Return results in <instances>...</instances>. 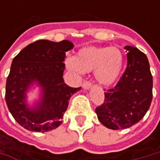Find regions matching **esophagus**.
Here are the masks:
<instances>
[{
	"label": "esophagus",
	"instance_id": "esophagus-1",
	"mask_svg": "<svg viewBox=\"0 0 160 160\" xmlns=\"http://www.w3.org/2000/svg\"><path fill=\"white\" fill-rule=\"evenodd\" d=\"M91 86H92V83L88 82V81H85V82H83V88L84 90H89L91 88Z\"/></svg>",
	"mask_w": 160,
	"mask_h": 160
}]
</instances>
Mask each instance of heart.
I'll return each instance as SVG.
<instances>
[{"instance_id": "obj_1", "label": "heart", "mask_w": 160, "mask_h": 160, "mask_svg": "<svg viewBox=\"0 0 160 160\" xmlns=\"http://www.w3.org/2000/svg\"><path fill=\"white\" fill-rule=\"evenodd\" d=\"M68 70L82 74L93 71L95 80L102 85H111L119 79L124 67V55L117 47H83L77 57H68Z\"/></svg>"}]
</instances>
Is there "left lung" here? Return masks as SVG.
<instances>
[{
    "label": "left lung",
    "instance_id": "1",
    "mask_svg": "<svg viewBox=\"0 0 160 160\" xmlns=\"http://www.w3.org/2000/svg\"><path fill=\"white\" fill-rule=\"evenodd\" d=\"M127 67L113 89L105 92L103 104L96 108L98 119L108 129L135 125L149 110L152 101V76L147 56L137 48L125 46Z\"/></svg>",
    "mask_w": 160,
    "mask_h": 160
}]
</instances>
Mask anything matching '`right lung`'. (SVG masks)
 Masks as SVG:
<instances>
[{"label":"right lung","instance_id":"add662e5","mask_svg":"<svg viewBox=\"0 0 160 160\" xmlns=\"http://www.w3.org/2000/svg\"><path fill=\"white\" fill-rule=\"evenodd\" d=\"M74 48L70 41L39 40L25 47L13 58L6 82L5 100L14 119L33 132H48L61 123L68 101L79 88L63 79L66 52ZM39 87V98L28 103L27 93Z\"/></svg>","mask_w":160,"mask_h":160}]
</instances>
